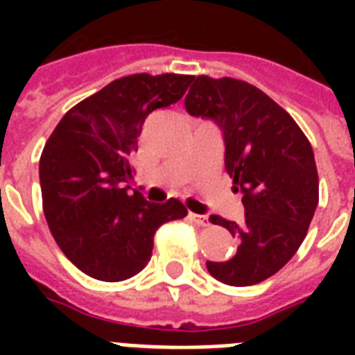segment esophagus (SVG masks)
Wrapping results in <instances>:
<instances>
[{"mask_svg":"<svg viewBox=\"0 0 355 355\" xmlns=\"http://www.w3.org/2000/svg\"><path fill=\"white\" fill-rule=\"evenodd\" d=\"M189 221L195 223L197 227H208V217L206 216H197V214H189Z\"/></svg>","mask_w":355,"mask_h":355,"instance_id":"obj_1","label":"esophagus"}]
</instances>
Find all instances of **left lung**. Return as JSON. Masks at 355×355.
<instances>
[{
  "label": "left lung",
  "mask_w": 355,
  "mask_h": 355,
  "mask_svg": "<svg viewBox=\"0 0 355 355\" xmlns=\"http://www.w3.org/2000/svg\"><path fill=\"white\" fill-rule=\"evenodd\" d=\"M191 80L184 107L221 127L225 169L245 206L241 223L210 216L239 247L228 261H206V267L223 284L254 286L276 275L308 234L319 205L313 149L297 121L256 86L232 77Z\"/></svg>",
  "instance_id": "8db88e82"
}]
</instances>
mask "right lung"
<instances>
[{
    "instance_id": "add662e5",
    "label": "right lung",
    "mask_w": 355,
    "mask_h": 355,
    "mask_svg": "<svg viewBox=\"0 0 355 355\" xmlns=\"http://www.w3.org/2000/svg\"><path fill=\"white\" fill-rule=\"evenodd\" d=\"M191 75L134 73L64 114L40 156L44 216L66 258L85 275L121 282L145 269L155 232L188 216L177 199L155 205L128 191L145 119L177 103Z\"/></svg>"
}]
</instances>
